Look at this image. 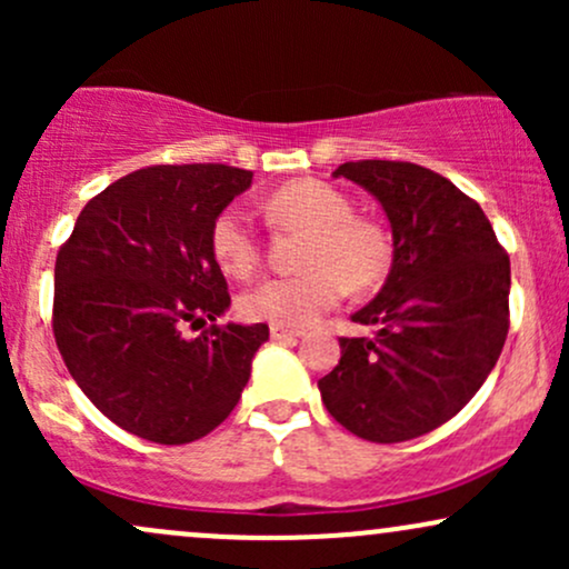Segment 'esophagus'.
Wrapping results in <instances>:
<instances>
[{"label": "esophagus", "instance_id": "34e87169", "mask_svg": "<svg viewBox=\"0 0 569 569\" xmlns=\"http://www.w3.org/2000/svg\"><path fill=\"white\" fill-rule=\"evenodd\" d=\"M270 337H272V339H297V337H302V331L291 329V326L272 323V326H270Z\"/></svg>", "mask_w": 569, "mask_h": 569}]
</instances>
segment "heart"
Here are the masks:
<instances>
[{"label":"heart","instance_id":"1","mask_svg":"<svg viewBox=\"0 0 569 569\" xmlns=\"http://www.w3.org/2000/svg\"><path fill=\"white\" fill-rule=\"evenodd\" d=\"M267 217L286 227L310 230L305 272L267 278L240 297L251 321L307 326L342 299L345 289L363 291L380 283L390 264V246L380 227L352 219L339 189L318 179H297L264 200ZM213 259L227 276L248 278L259 264V238L243 208L230 206L211 227Z\"/></svg>","mask_w":569,"mask_h":569}]
</instances>
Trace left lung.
I'll use <instances>...</instances> for the list:
<instances>
[{
	"label": "left lung",
	"mask_w": 569,
	"mask_h": 569,
	"mask_svg": "<svg viewBox=\"0 0 569 569\" xmlns=\"http://www.w3.org/2000/svg\"><path fill=\"white\" fill-rule=\"evenodd\" d=\"M382 206L393 262L352 321L375 337L339 339V363L318 390L342 428L375 443L426 436L466 407L508 335L511 262L492 224L443 176L393 160L342 162Z\"/></svg>",
	"instance_id": "1"
}]
</instances>
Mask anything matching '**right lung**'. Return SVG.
I'll return each instance as SVG.
<instances>
[{
  "label": "right lung",
  "instance_id": "1",
  "mask_svg": "<svg viewBox=\"0 0 569 569\" xmlns=\"http://www.w3.org/2000/svg\"><path fill=\"white\" fill-rule=\"evenodd\" d=\"M243 168H141L77 217L56 259L53 331L69 375L98 411L154 443L211 433L243 393L267 323H227L211 227L251 187ZM212 329L187 338V328Z\"/></svg>",
  "mask_w": 569,
  "mask_h": 569
}]
</instances>
